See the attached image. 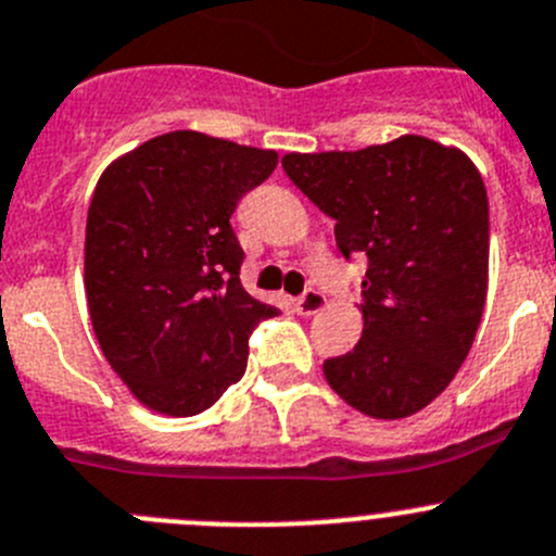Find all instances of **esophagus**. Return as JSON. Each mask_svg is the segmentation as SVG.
Masks as SVG:
<instances>
[{
    "label": "esophagus",
    "mask_w": 556,
    "mask_h": 556,
    "mask_svg": "<svg viewBox=\"0 0 556 556\" xmlns=\"http://www.w3.org/2000/svg\"><path fill=\"white\" fill-rule=\"evenodd\" d=\"M325 308V294L316 292V289H305L298 300H294V311L300 316H314Z\"/></svg>",
    "instance_id": "34e87169"
}]
</instances>
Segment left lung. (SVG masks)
<instances>
[{"instance_id":"1","label":"left lung","mask_w":556,"mask_h":556,"mask_svg":"<svg viewBox=\"0 0 556 556\" xmlns=\"http://www.w3.org/2000/svg\"><path fill=\"white\" fill-rule=\"evenodd\" d=\"M281 166L336 220L338 251L368 258L363 336L325 361L327 382L363 415H415L456 377L483 316V177L462 150L422 136L357 152H289Z\"/></svg>"}]
</instances>
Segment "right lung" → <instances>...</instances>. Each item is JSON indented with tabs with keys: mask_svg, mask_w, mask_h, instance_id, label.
Returning a JSON list of instances; mask_svg holds the SVG:
<instances>
[{
	"mask_svg": "<svg viewBox=\"0 0 556 556\" xmlns=\"http://www.w3.org/2000/svg\"><path fill=\"white\" fill-rule=\"evenodd\" d=\"M273 150L195 130L111 163L87 215L84 287L105 361L150 409L190 417L240 382L248 338L278 308L242 289L231 215Z\"/></svg>",
	"mask_w": 556,
	"mask_h": 556,
	"instance_id": "right-lung-1",
	"label": "right lung"
}]
</instances>
